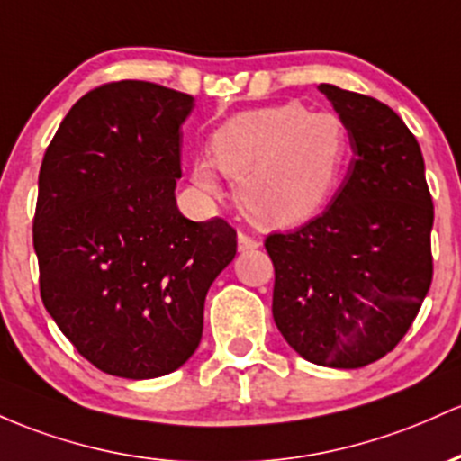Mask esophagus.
<instances>
[{"mask_svg":"<svg viewBox=\"0 0 461 461\" xmlns=\"http://www.w3.org/2000/svg\"><path fill=\"white\" fill-rule=\"evenodd\" d=\"M260 247V239L254 234H247V231H240L239 234V249L240 251H254Z\"/></svg>","mask_w":461,"mask_h":461,"instance_id":"34e87169","label":"esophagus"}]
</instances>
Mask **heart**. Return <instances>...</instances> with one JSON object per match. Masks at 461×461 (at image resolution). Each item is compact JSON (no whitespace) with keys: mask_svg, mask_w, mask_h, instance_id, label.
Wrapping results in <instances>:
<instances>
[{"mask_svg":"<svg viewBox=\"0 0 461 461\" xmlns=\"http://www.w3.org/2000/svg\"><path fill=\"white\" fill-rule=\"evenodd\" d=\"M348 157L343 120L302 103L245 111L212 135V160L239 181L242 207L262 225H300L320 214L339 190ZM214 165L192 166V179L207 194H219Z\"/></svg>","mask_w":461,"mask_h":461,"instance_id":"b5f03b06","label":"heart"}]
</instances>
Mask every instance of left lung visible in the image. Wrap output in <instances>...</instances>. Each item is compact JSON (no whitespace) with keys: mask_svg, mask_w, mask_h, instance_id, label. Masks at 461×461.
<instances>
[{"mask_svg":"<svg viewBox=\"0 0 461 461\" xmlns=\"http://www.w3.org/2000/svg\"><path fill=\"white\" fill-rule=\"evenodd\" d=\"M321 94L348 126L352 161L330 205L265 239L273 320L306 361L354 370L407 335L433 280V201L420 146L401 115L335 85Z\"/></svg>","mask_w":461,"mask_h":461,"instance_id":"8db88e82","label":"left lung"}]
</instances>
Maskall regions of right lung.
Listing matches in <instances>:
<instances>
[{
  "label": "right lung",
  "instance_id": "1",
  "mask_svg": "<svg viewBox=\"0 0 461 461\" xmlns=\"http://www.w3.org/2000/svg\"><path fill=\"white\" fill-rule=\"evenodd\" d=\"M194 98L115 80L69 109L39 170L32 221L43 306L98 370L157 378L199 348L207 288L234 260L225 219L179 212L181 124Z\"/></svg>",
  "mask_w": 461,
  "mask_h": 461
}]
</instances>
